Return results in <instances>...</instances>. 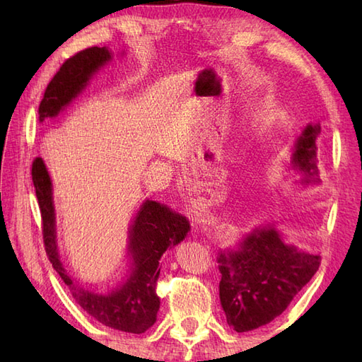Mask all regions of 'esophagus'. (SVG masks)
<instances>
[{"label": "esophagus", "instance_id": "34e87169", "mask_svg": "<svg viewBox=\"0 0 362 362\" xmlns=\"http://www.w3.org/2000/svg\"><path fill=\"white\" fill-rule=\"evenodd\" d=\"M193 205H194V209L199 210L201 213H204L205 209H206V204H205L202 197H199V199H196V201H193Z\"/></svg>", "mask_w": 362, "mask_h": 362}]
</instances>
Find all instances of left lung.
Here are the masks:
<instances>
[{"label": "left lung", "mask_w": 362, "mask_h": 362, "mask_svg": "<svg viewBox=\"0 0 362 362\" xmlns=\"http://www.w3.org/2000/svg\"><path fill=\"white\" fill-rule=\"evenodd\" d=\"M319 124L306 126L296 143L292 166L302 183H319L316 140ZM219 298L227 324L244 333L263 327L288 308L300 289L319 271L320 255L283 241L274 227L255 228L236 250L221 252Z\"/></svg>", "instance_id": "1"}]
</instances>
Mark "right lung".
<instances>
[{
	"mask_svg": "<svg viewBox=\"0 0 362 362\" xmlns=\"http://www.w3.org/2000/svg\"><path fill=\"white\" fill-rule=\"evenodd\" d=\"M110 59V51L98 46H91L66 59L45 90L38 107V119L45 121L59 115L73 98L81 93L91 76ZM33 183L40 206L46 255L60 279L71 289L81 308L105 327L119 332L140 334L149 329L156 324L160 308V297L156 291L160 258L169 247L179 244L187 236L189 232L187 218L169 210L166 205L146 201L129 232V255L132 257V267L127 279L109 294H98L76 284L59 258L51 179L40 157L33 161Z\"/></svg>",
	"mask_w": 362,
	"mask_h": 362,
	"instance_id": "obj_1",
	"label": "right lung"
}]
</instances>
